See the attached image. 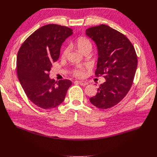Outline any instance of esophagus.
<instances>
[{
  "label": "esophagus",
  "instance_id": "1",
  "mask_svg": "<svg viewBox=\"0 0 157 157\" xmlns=\"http://www.w3.org/2000/svg\"><path fill=\"white\" fill-rule=\"evenodd\" d=\"M78 84H80V85H81V86H86V85L88 84L86 81H78Z\"/></svg>",
  "mask_w": 157,
  "mask_h": 157
}]
</instances>
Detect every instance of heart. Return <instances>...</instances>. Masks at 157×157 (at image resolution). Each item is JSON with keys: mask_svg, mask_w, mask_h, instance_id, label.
Here are the masks:
<instances>
[{"mask_svg": "<svg viewBox=\"0 0 157 157\" xmlns=\"http://www.w3.org/2000/svg\"><path fill=\"white\" fill-rule=\"evenodd\" d=\"M75 44L77 45V48L79 49L80 52H82V53L85 51L88 50H92V42L88 39L86 37H78V39L76 40ZM70 52V47L69 46H66L64 48L63 52H62V56L63 58L67 56ZM85 68L82 66H78V67H76L73 71V75L75 77H83L85 75Z\"/></svg>", "mask_w": 157, "mask_h": 157, "instance_id": "heart-1", "label": "heart"}]
</instances>
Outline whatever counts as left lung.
Returning a JSON list of instances; mask_svg holds the SVG:
<instances>
[{
  "instance_id": "1",
  "label": "left lung",
  "mask_w": 157,
  "mask_h": 157,
  "mask_svg": "<svg viewBox=\"0 0 157 157\" xmlns=\"http://www.w3.org/2000/svg\"><path fill=\"white\" fill-rule=\"evenodd\" d=\"M86 34L98 48L95 75L106 80L90 101L98 108L109 109L119 103L131 88L137 66L136 52L124 35L108 25L90 27Z\"/></svg>"
}]
</instances>
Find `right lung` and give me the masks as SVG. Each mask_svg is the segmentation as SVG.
<instances>
[{"label":"right lung","instance_id":"1","mask_svg":"<svg viewBox=\"0 0 157 157\" xmlns=\"http://www.w3.org/2000/svg\"><path fill=\"white\" fill-rule=\"evenodd\" d=\"M73 34L70 28L56 24L42 26L23 42L17 56V74L27 98L36 106L53 109L64 100L72 82L49 77L63 42Z\"/></svg>","mask_w":157,"mask_h":157}]
</instances>
